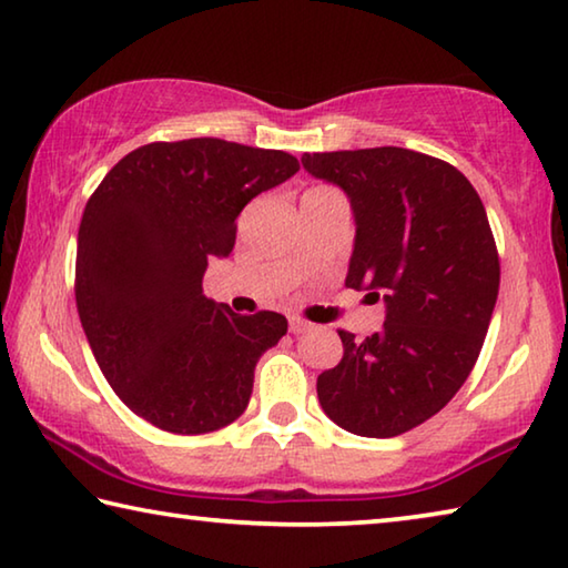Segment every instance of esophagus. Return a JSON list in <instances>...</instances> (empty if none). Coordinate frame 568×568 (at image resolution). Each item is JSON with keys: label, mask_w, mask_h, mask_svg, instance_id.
Segmentation results:
<instances>
[{"label": "esophagus", "mask_w": 568, "mask_h": 568, "mask_svg": "<svg viewBox=\"0 0 568 568\" xmlns=\"http://www.w3.org/2000/svg\"><path fill=\"white\" fill-rule=\"evenodd\" d=\"M287 328H291V333H305V331H311V323L307 321H303V318H297V315H293L291 321H287Z\"/></svg>", "instance_id": "34e87169"}]
</instances>
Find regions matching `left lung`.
Returning a JSON list of instances; mask_svg holds the SVG:
<instances>
[{"mask_svg": "<svg viewBox=\"0 0 568 568\" xmlns=\"http://www.w3.org/2000/svg\"><path fill=\"white\" fill-rule=\"evenodd\" d=\"M303 168L351 197L345 285L386 301L381 333L338 331L321 406L355 436L420 426L464 386L491 323L501 265L478 192L448 162L406 148L305 152Z\"/></svg>", "mask_w": 568, "mask_h": 568, "instance_id": "obj_1", "label": "left lung"}]
</instances>
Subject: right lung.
<instances>
[{"label": "right lung", "mask_w": 568, "mask_h": 568, "mask_svg": "<svg viewBox=\"0 0 568 568\" xmlns=\"http://www.w3.org/2000/svg\"><path fill=\"white\" fill-rule=\"evenodd\" d=\"M301 170L283 150L217 138L150 142L84 207L74 297L104 378L140 418L210 434L243 416L255 363L285 315H237L203 295L207 261L233 253L243 207Z\"/></svg>", "instance_id": "add662e5"}]
</instances>
